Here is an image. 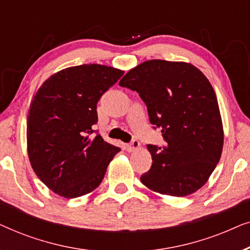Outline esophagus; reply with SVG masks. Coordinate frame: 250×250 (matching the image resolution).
Listing matches in <instances>:
<instances>
[{"label": "esophagus", "instance_id": "1", "mask_svg": "<svg viewBox=\"0 0 250 250\" xmlns=\"http://www.w3.org/2000/svg\"><path fill=\"white\" fill-rule=\"evenodd\" d=\"M139 148H140V142L138 141V140H133L129 145L126 146V149H127V151H129V152L134 151V150L139 149Z\"/></svg>", "mask_w": 250, "mask_h": 250}]
</instances>
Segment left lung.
Instances as JSON below:
<instances>
[{"label": "left lung", "mask_w": 250, "mask_h": 250, "mask_svg": "<svg viewBox=\"0 0 250 250\" xmlns=\"http://www.w3.org/2000/svg\"><path fill=\"white\" fill-rule=\"evenodd\" d=\"M119 85L136 91L166 146L148 145L152 165L142 184L153 192L186 197L207 182L220 162L224 132L216 94L193 64L153 59L128 70Z\"/></svg>", "instance_id": "obj_1"}]
</instances>
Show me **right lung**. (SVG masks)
Segmentation results:
<instances>
[{"label": "right lung", "mask_w": 250, "mask_h": 250, "mask_svg": "<svg viewBox=\"0 0 250 250\" xmlns=\"http://www.w3.org/2000/svg\"><path fill=\"white\" fill-rule=\"evenodd\" d=\"M124 71L104 64L69 67L50 76L34 95L27 117V151L37 177L63 198L100 186L121 151L100 134L97 104Z\"/></svg>", "instance_id": "1"}]
</instances>
